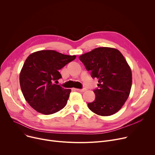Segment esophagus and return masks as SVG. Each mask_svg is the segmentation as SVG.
I'll list each match as a JSON object with an SVG mask.
<instances>
[{
	"instance_id": "34e87169",
	"label": "esophagus",
	"mask_w": 155,
	"mask_h": 155,
	"mask_svg": "<svg viewBox=\"0 0 155 155\" xmlns=\"http://www.w3.org/2000/svg\"><path fill=\"white\" fill-rule=\"evenodd\" d=\"M76 91L81 92H84L87 91L86 88H82V89H79V88H76Z\"/></svg>"
}]
</instances>
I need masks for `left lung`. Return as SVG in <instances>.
Listing matches in <instances>:
<instances>
[{
    "mask_svg": "<svg viewBox=\"0 0 155 155\" xmlns=\"http://www.w3.org/2000/svg\"><path fill=\"white\" fill-rule=\"evenodd\" d=\"M93 78L99 79L96 97L88 107L96 114L109 116L118 112L127 101L132 85L131 68L116 48H97L79 56Z\"/></svg>",
    "mask_w": 155,
    "mask_h": 155,
    "instance_id": "left-lung-1",
    "label": "left lung"
}]
</instances>
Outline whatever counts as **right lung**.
Wrapping results in <instances>:
<instances>
[{
  "mask_svg": "<svg viewBox=\"0 0 155 155\" xmlns=\"http://www.w3.org/2000/svg\"><path fill=\"white\" fill-rule=\"evenodd\" d=\"M75 58V55L54 50L36 51L28 57L20 72L19 82L24 99L32 108L49 115L66 105L71 90L55 83L61 78L59 70Z\"/></svg>",
  "mask_w": 155,
  "mask_h": 155,
  "instance_id": "1",
  "label": "right lung"
}]
</instances>
